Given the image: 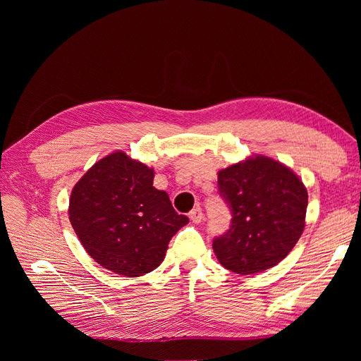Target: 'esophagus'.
I'll return each instance as SVG.
<instances>
[{"label": "esophagus", "instance_id": "esophagus-1", "mask_svg": "<svg viewBox=\"0 0 361 361\" xmlns=\"http://www.w3.org/2000/svg\"><path fill=\"white\" fill-rule=\"evenodd\" d=\"M190 215V220L192 221V223H200L202 220H203V211H202V207L200 206H197V207H194V209L188 214Z\"/></svg>", "mask_w": 361, "mask_h": 361}]
</instances>
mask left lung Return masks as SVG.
<instances>
[{
  "label": "left lung",
  "instance_id": "left-lung-1",
  "mask_svg": "<svg viewBox=\"0 0 361 361\" xmlns=\"http://www.w3.org/2000/svg\"><path fill=\"white\" fill-rule=\"evenodd\" d=\"M218 191L231 207L228 231L214 238L220 264L256 274L285 259L304 231L307 190L289 167L257 155L218 171Z\"/></svg>",
  "mask_w": 361,
  "mask_h": 361
}]
</instances>
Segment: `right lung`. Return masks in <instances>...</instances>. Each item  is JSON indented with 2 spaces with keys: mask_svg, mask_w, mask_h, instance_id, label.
<instances>
[{
  "mask_svg": "<svg viewBox=\"0 0 361 361\" xmlns=\"http://www.w3.org/2000/svg\"><path fill=\"white\" fill-rule=\"evenodd\" d=\"M154 169L123 152L97 161L69 200L73 231L97 264L125 277L159 267L170 239L188 224L169 194L154 187Z\"/></svg>",
  "mask_w": 361,
  "mask_h": 361,
  "instance_id": "obj_1",
  "label": "right lung"
}]
</instances>
